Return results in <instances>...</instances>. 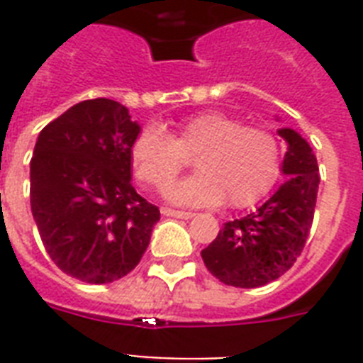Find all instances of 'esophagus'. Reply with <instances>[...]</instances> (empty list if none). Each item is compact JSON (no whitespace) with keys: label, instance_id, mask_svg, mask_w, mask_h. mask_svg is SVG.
I'll return each mask as SVG.
<instances>
[{"label":"esophagus","instance_id":"1","mask_svg":"<svg viewBox=\"0 0 363 363\" xmlns=\"http://www.w3.org/2000/svg\"><path fill=\"white\" fill-rule=\"evenodd\" d=\"M162 215L173 216V218H184V220H188V218H192L194 213H186V211H175V209H164L162 211Z\"/></svg>","mask_w":363,"mask_h":363}]
</instances>
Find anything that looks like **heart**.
<instances>
[{"label":"heart","instance_id":"b5f03b06","mask_svg":"<svg viewBox=\"0 0 363 363\" xmlns=\"http://www.w3.org/2000/svg\"><path fill=\"white\" fill-rule=\"evenodd\" d=\"M196 153L198 173L167 192L173 203L213 207L226 199L230 207L241 209L264 198L281 173L277 137L218 111L179 122L175 135L150 124L131 145L135 175L160 192L184 169L186 156Z\"/></svg>","mask_w":363,"mask_h":363}]
</instances>
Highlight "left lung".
I'll return each mask as SVG.
<instances>
[{"label":"left lung","instance_id":"obj_1","mask_svg":"<svg viewBox=\"0 0 363 363\" xmlns=\"http://www.w3.org/2000/svg\"><path fill=\"white\" fill-rule=\"evenodd\" d=\"M288 148L282 160L286 181L258 209L226 222L201 250L205 267L235 288H258L284 275L309 238L318 194V164L298 131L281 128Z\"/></svg>","mask_w":363,"mask_h":363}]
</instances>
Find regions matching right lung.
<instances>
[{
  "label": "right lung",
  "instance_id": "1",
  "mask_svg": "<svg viewBox=\"0 0 363 363\" xmlns=\"http://www.w3.org/2000/svg\"><path fill=\"white\" fill-rule=\"evenodd\" d=\"M139 131L124 105L98 98L73 105L37 137L31 213L48 256L73 279L118 281L150 242L160 211L131 184Z\"/></svg>",
  "mask_w": 363,
  "mask_h": 363
}]
</instances>
